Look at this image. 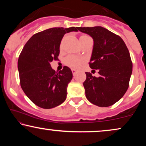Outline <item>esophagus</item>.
<instances>
[{
  "label": "esophagus",
  "mask_w": 146,
  "mask_h": 146,
  "mask_svg": "<svg viewBox=\"0 0 146 146\" xmlns=\"http://www.w3.org/2000/svg\"><path fill=\"white\" fill-rule=\"evenodd\" d=\"M71 71H72V73H73V75H75V73H76V72H77V70L76 69H74V68H72Z\"/></svg>",
  "instance_id": "obj_1"
}]
</instances>
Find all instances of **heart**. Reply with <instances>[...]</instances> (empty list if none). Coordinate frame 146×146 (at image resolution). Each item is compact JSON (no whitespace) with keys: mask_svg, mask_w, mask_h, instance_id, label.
<instances>
[{"mask_svg":"<svg viewBox=\"0 0 146 146\" xmlns=\"http://www.w3.org/2000/svg\"><path fill=\"white\" fill-rule=\"evenodd\" d=\"M86 36H85V35H82V36H80V39H81V38H83ZM65 62H66V64L68 65V66H71V67L78 68L80 66V64H81L82 60L80 59V58H76V57H74V56H68L66 58Z\"/></svg>","mask_w":146,"mask_h":146,"instance_id":"b5f03b06","label":"heart"}]
</instances>
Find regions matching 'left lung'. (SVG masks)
Returning a JSON list of instances; mask_svg holds the SVG:
<instances>
[{
    "label": "left lung",
    "mask_w": 146,
    "mask_h": 146,
    "mask_svg": "<svg viewBox=\"0 0 146 146\" xmlns=\"http://www.w3.org/2000/svg\"><path fill=\"white\" fill-rule=\"evenodd\" d=\"M93 39L90 67L99 70L100 77L86 72L83 83L87 100L100 107L112 106L128 90L132 71L130 53L121 37L100 26L79 27Z\"/></svg>",
    "instance_id": "8db88e82"
}]
</instances>
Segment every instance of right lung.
I'll return each mask as SVG.
<instances>
[{"mask_svg":"<svg viewBox=\"0 0 146 146\" xmlns=\"http://www.w3.org/2000/svg\"><path fill=\"white\" fill-rule=\"evenodd\" d=\"M79 27H54L37 33L23 47L18 61L22 89L38 106L49 109L63 103L73 73L68 66L58 73L50 63L58 60L60 45L65 33Z\"/></svg>","mask_w":146,"mask_h":146,"instance_id":"obj_1","label":"right lung"}]
</instances>
